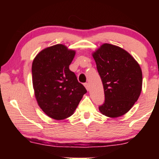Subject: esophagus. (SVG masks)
<instances>
[{
  "label": "esophagus",
  "instance_id": "1",
  "mask_svg": "<svg viewBox=\"0 0 159 159\" xmlns=\"http://www.w3.org/2000/svg\"><path fill=\"white\" fill-rule=\"evenodd\" d=\"M84 87H85V88L87 89V90H90V85H89V84L88 83V82H86V83H84Z\"/></svg>",
  "mask_w": 159,
  "mask_h": 159
}]
</instances>
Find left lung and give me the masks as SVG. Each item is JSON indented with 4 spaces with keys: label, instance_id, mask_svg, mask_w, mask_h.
Returning <instances> with one entry per match:
<instances>
[{
    "label": "left lung",
    "instance_id": "left-lung-1",
    "mask_svg": "<svg viewBox=\"0 0 159 159\" xmlns=\"http://www.w3.org/2000/svg\"><path fill=\"white\" fill-rule=\"evenodd\" d=\"M93 56L105 95L100 111L112 118L122 116L140 95L143 75L140 65L125 50L108 43L102 45Z\"/></svg>",
    "mask_w": 159,
    "mask_h": 159
}]
</instances>
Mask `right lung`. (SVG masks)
I'll use <instances>...</instances> for the list:
<instances>
[{
    "label": "right lung",
    "instance_id": "add662e5",
    "mask_svg": "<svg viewBox=\"0 0 159 159\" xmlns=\"http://www.w3.org/2000/svg\"><path fill=\"white\" fill-rule=\"evenodd\" d=\"M75 51L58 44L40 51L32 62V83L38 103L56 120L71 116L87 93L69 69Z\"/></svg>",
    "mask_w": 159,
    "mask_h": 159
}]
</instances>
